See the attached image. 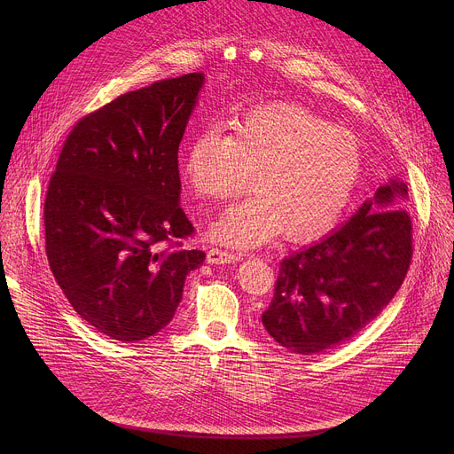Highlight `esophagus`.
<instances>
[{
	"label": "esophagus",
	"mask_w": 454,
	"mask_h": 454,
	"mask_svg": "<svg viewBox=\"0 0 454 454\" xmlns=\"http://www.w3.org/2000/svg\"><path fill=\"white\" fill-rule=\"evenodd\" d=\"M207 258H208L210 264H231V262L240 261V254L233 253V251L221 249V247H210Z\"/></svg>",
	"instance_id": "1"
}]
</instances>
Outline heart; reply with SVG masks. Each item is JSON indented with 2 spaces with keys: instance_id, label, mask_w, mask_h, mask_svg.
Wrapping results in <instances>:
<instances>
[{
  "instance_id": "b5f03b06",
  "label": "heart",
  "mask_w": 454,
  "mask_h": 454,
  "mask_svg": "<svg viewBox=\"0 0 454 454\" xmlns=\"http://www.w3.org/2000/svg\"><path fill=\"white\" fill-rule=\"evenodd\" d=\"M228 127L230 135L203 129L183 158L184 181L203 200H235L253 176L256 196L226 210L212 239L251 247L284 231L291 242H309L336 226L363 168L348 131L287 102L251 107Z\"/></svg>"
}]
</instances>
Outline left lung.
<instances>
[{"mask_svg":"<svg viewBox=\"0 0 454 454\" xmlns=\"http://www.w3.org/2000/svg\"><path fill=\"white\" fill-rule=\"evenodd\" d=\"M408 186L392 179L347 224L280 262L262 314L284 348L310 356L359 334L403 286L413 256Z\"/></svg>","mask_w":454,"mask_h":454,"instance_id":"left-lung-1","label":"left lung"}]
</instances>
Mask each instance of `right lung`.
<instances>
[{"mask_svg": "<svg viewBox=\"0 0 454 454\" xmlns=\"http://www.w3.org/2000/svg\"><path fill=\"white\" fill-rule=\"evenodd\" d=\"M203 74L158 81L81 118L44 200L46 256L75 312L120 343L167 327L205 251L179 207L177 151Z\"/></svg>", "mask_w": 454, "mask_h": 454, "instance_id": "1", "label": "right lung"}]
</instances>
